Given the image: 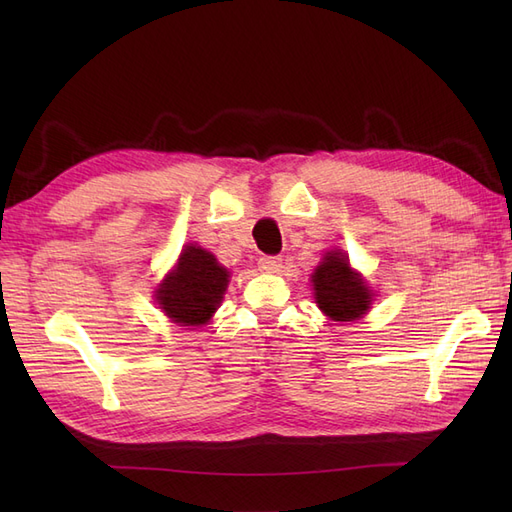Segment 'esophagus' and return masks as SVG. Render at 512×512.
<instances>
[{"mask_svg": "<svg viewBox=\"0 0 512 512\" xmlns=\"http://www.w3.org/2000/svg\"><path fill=\"white\" fill-rule=\"evenodd\" d=\"M258 267H260V271L277 273V271L282 269V258L280 256H260L258 258Z\"/></svg>", "mask_w": 512, "mask_h": 512, "instance_id": "obj_1", "label": "esophagus"}]
</instances>
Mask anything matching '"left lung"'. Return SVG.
Listing matches in <instances>:
<instances>
[{"label": "left lung", "mask_w": 512, "mask_h": 512, "mask_svg": "<svg viewBox=\"0 0 512 512\" xmlns=\"http://www.w3.org/2000/svg\"><path fill=\"white\" fill-rule=\"evenodd\" d=\"M316 303L324 314L339 322L361 318L371 303V292L359 273L348 265L344 252H329L312 275Z\"/></svg>", "instance_id": "obj_1"}]
</instances>
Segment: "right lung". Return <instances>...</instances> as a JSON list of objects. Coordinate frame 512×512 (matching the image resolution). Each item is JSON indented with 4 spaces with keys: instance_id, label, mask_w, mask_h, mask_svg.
<instances>
[{
    "instance_id": "1",
    "label": "right lung",
    "mask_w": 512,
    "mask_h": 512,
    "mask_svg": "<svg viewBox=\"0 0 512 512\" xmlns=\"http://www.w3.org/2000/svg\"><path fill=\"white\" fill-rule=\"evenodd\" d=\"M228 277L211 252L188 245L179 256L177 269L160 284L156 299L168 318L183 327H198L218 309Z\"/></svg>"
}]
</instances>
